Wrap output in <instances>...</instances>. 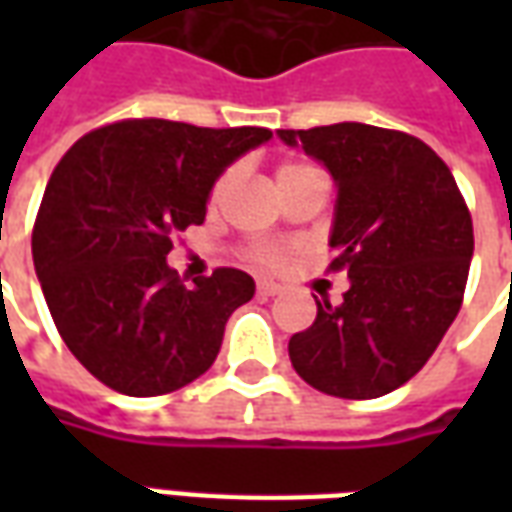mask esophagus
<instances>
[{
    "label": "esophagus",
    "mask_w": 512,
    "mask_h": 512,
    "mask_svg": "<svg viewBox=\"0 0 512 512\" xmlns=\"http://www.w3.org/2000/svg\"><path fill=\"white\" fill-rule=\"evenodd\" d=\"M279 285L277 282H271V279H260V282H257V293H260V296H277L279 293Z\"/></svg>",
    "instance_id": "1"
}]
</instances>
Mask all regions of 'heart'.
Listing matches in <instances>:
<instances>
[{
  "mask_svg": "<svg viewBox=\"0 0 512 512\" xmlns=\"http://www.w3.org/2000/svg\"><path fill=\"white\" fill-rule=\"evenodd\" d=\"M301 169H310V167H304V164H285V167L279 169L277 178H285V175H293V172H301ZM230 180H233L230 172H227L224 178H219V183L213 186V200H219V197H222L224 189L230 186ZM255 257L260 260V263H266V266H274V263L282 260V252H279V249H271V246H260V249L255 252Z\"/></svg>",
  "mask_w": 512,
  "mask_h": 512,
  "instance_id": "b5f03b06",
  "label": "heart"
}]
</instances>
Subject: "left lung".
Listing matches in <instances>:
<instances>
[{"mask_svg": "<svg viewBox=\"0 0 512 512\" xmlns=\"http://www.w3.org/2000/svg\"><path fill=\"white\" fill-rule=\"evenodd\" d=\"M277 136L329 169L332 268L351 282L340 304L315 301V323L290 337V362L326 395H389L417 376L461 310L474 252L469 208L417 136L365 123Z\"/></svg>", "mask_w": 512, "mask_h": 512, "instance_id": "1", "label": "left lung"}]
</instances>
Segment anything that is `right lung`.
Wrapping results in <instances>:
<instances>
[{
	"label": "right lung",
	"mask_w": 512,
	"mask_h": 512,
	"mask_svg": "<svg viewBox=\"0 0 512 512\" xmlns=\"http://www.w3.org/2000/svg\"><path fill=\"white\" fill-rule=\"evenodd\" d=\"M268 128L123 120L82 136L51 172L32 260L57 332L98 381L131 397L175 392L222 348L224 323L255 296L238 268L183 285L172 235L205 222L233 161Z\"/></svg>",
	"instance_id": "right-lung-1"
}]
</instances>
